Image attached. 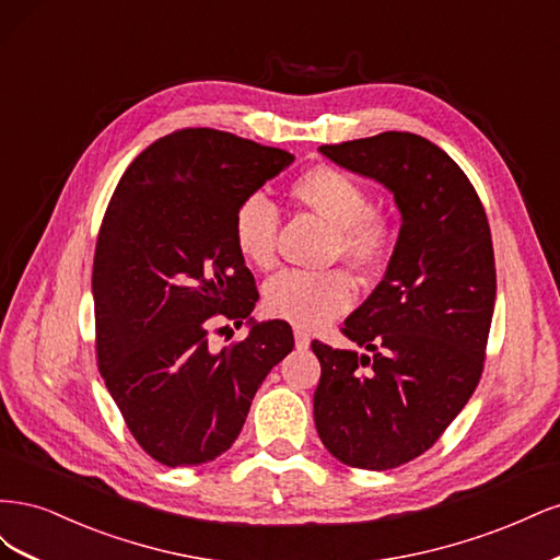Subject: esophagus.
<instances>
[{
  "instance_id": "esophagus-1",
  "label": "esophagus",
  "mask_w": 560,
  "mask_h": 560,
  "mask_svg": "<svg viewBox=\"0 0 560 560\" xmlns=\"http://www.w3.org/2000/svg\"><path fill=\"white\" fill-rule=\"evenodd\" d=\"M294 341H296L299 350H306L311 346V336L303 329H294Z\"/></svg>"
}]
</instances>
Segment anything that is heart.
Returning a JSON list of instances; mask_svg holds the SVG:
<instances>
[{
    "mask_svg": "<svg viewBox=\"0 0 560 560\" xmlns=\"http://www.w3.org/2000/svg\"><path fill=\"white\" fill-rule=\"evenodd\" d=\"M290 198L331 226L329 264L343 259L354 273L369 276L385 261L393 235L385 219L371 210L369 191L358 179L331 165H313L292 182ZM278 226L276 208L264 196L252 194L233 214L235 247L252 266L270 268L276 261ZM352 301L354 284L343 270H282L264 287L268 315L296 327L327 325L346 313Z\"/></svg>",
    "mask_w": 560,
    "mask_h": 560,
    "instance_id": "1",
    "label": "heart"
}]
</instances>
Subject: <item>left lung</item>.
<instances>
[{
  "label": "left lung",
  "mask_w": 560,
  "mask_h": 560,
  "mask_svg": "<svg viewBox=\"0 0 560 560\" xmlns=\"http://www.w3.org/2000/svg\"><path fill=\"white\" fill-rule=\"evenodd\" d=\"M395 196L401 229L383 280L343 334L369 350L319 341L315 428L343 465L393 469L425 453L477 389L495 308V257L471 182L413 132L319 147Z\"/></svg>",
  "instance_id": "8db88e82"
}]
</instances>
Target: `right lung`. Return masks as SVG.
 Returning <instances> with one entry per match:
<instances>
[{
    "instance_id": "obj_1",
    "label": "right lung",
    "mask_w": 560,
    "mask_h": 560,
    "mask_svg": "<svg viewBox=\"0 0 560 560\" xmlns=\"http://www.w3.org/2000/svg\"><path fill=\"white\" fill-rule=\"evenodd\" d=\"M292 161L231 132L184 128L147 147L109 200L93 261L97 366L161 465L229 451L268 371L294 348L284 319L249 317L259 292L233 241L241 202ZM214 320H247L250 334L212 351Z\"/></svg>"
}]
</instances>
